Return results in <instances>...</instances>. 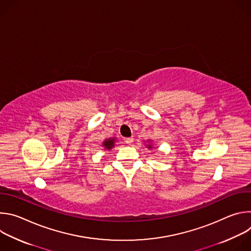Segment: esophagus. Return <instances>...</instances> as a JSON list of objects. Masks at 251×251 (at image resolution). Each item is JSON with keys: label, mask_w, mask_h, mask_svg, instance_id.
<instances>
[{"label": "esophagus", "mask_w": 251, "mask_h": 251, "mask_svg": "<svg viewBox=\"0 0 251 251\" xmlns=\"http://www.w3.org/2000/svg\"><path fill=\"white\" fill-rule=\"evenodd\" d=\"M133 139H134L133 137H129V138H126V139H125V142L127 143V144H131V143L133 142Z\"/></svg>", "instance_id": "34e87169"}]
</instances>
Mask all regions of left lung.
I'll return each mask as SVG.
<instances>
[{"instance_id":"8db88e82","label":"left lung","mask_w":251,"mask_h":251,"mask_svg":"<svg viewBox=\"0 0 251 251\" xmlns=\"http://www.w3.org/2000/svg\"><path fill=\"white\" fill-rule=\"evenodd\" d=\"M149 149H152V147H151V146H149Z\"/></svg>"}]
</instances>
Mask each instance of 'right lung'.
Instances as JSON below:
<instances>
[{"instance_id": "add662e5", "label": "right lung", "mask_w": 251, "mask_h": 251, "mask_svg": "<svg viewBox=\"0 0 251 251\" xmlns=\"http://www.w3.org/2000/svg\"><path fill=\"white\" fill-rule=\"evenodd\" d=\"M114 142L115 140L114 139H108V140H105L104 143H103V146L105 148H107L108 150H110L113 146H114Z\"/></svg>"}]
</instances>
